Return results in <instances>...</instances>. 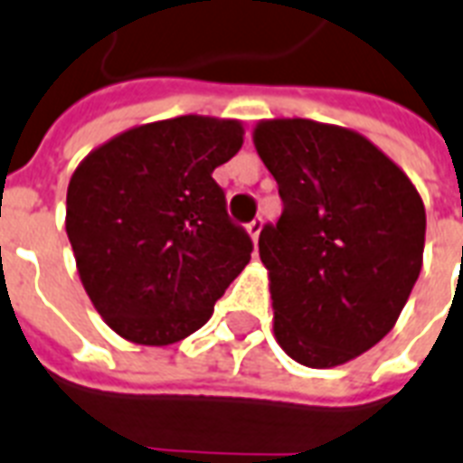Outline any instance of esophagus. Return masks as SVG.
Wrapping results in <instances>:
<instances>
[{"mask_svg": "<svg viewBox=\"0 0 463 463\" xmlns=\"http://www.w3.org/2000/svg\"><path fill=\"white\" fill-rule=\"evenodd\" d=\"M246 232H249V236L253 239V241H258V236H260L262 232V220L260 217H255L253 222H249V227H246Z\"/></svg>", "mask_w": 463, "mask_h": 463, "instance_id": "esophagus-1", "label": "esophagus"}]
</instances>
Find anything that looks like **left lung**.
Returning a JSON list of instances; mask_svg holds the SVG:
<instances>
[{
    "label": "left lung",
    "instance_id": "obj_1",
    "mask_svg": "<svg viewBox=\"0 0 463 463\" xmlns=\"http://www.w3.org/2000/svg\"><path fill=\"white\" fill-rule=\"evenodd\" d=\"M253 143L284 203L258 241L277 344L308 368L346 364L394 327L419 279L420 194L351 128L262 119Z\"/></svg>",
    "mask_w": 463,
    "mask_h": 463
}]
</instances>
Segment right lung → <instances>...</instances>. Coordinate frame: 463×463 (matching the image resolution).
Segmentation results:
<instances>
[{
    "label": "right lung",
    "instance_id": "1",
    "mask_svg": "<svg viewBox=\"0 0 463 463\" xmlns=\"http://www.w3.org/2000/svg\"><path fill=\"white\" fill-rule=\"evenodd\" d=\"M243 146V124L186 114L95 147L66 191V234L85 294L119 336L181 342L249 265L213 172Z\"/></svg>",
    "mask_w": 463,
    "mask_h": 463
}]
</instances>
